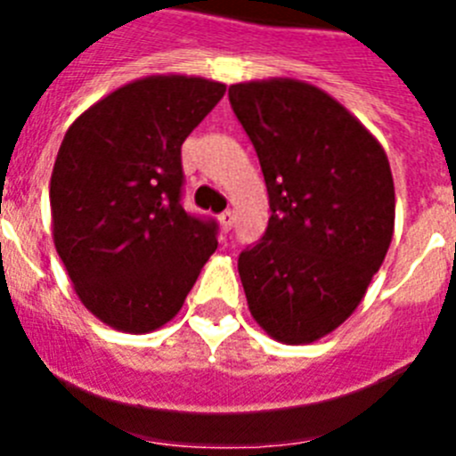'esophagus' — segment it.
Here are the masks:
<instances>
[{
    "mask_svg": "<svg viewBox=\"0 0 456 456\" xmlns=\"http://www.w3.org/2000/svg\"><path fill=\"white\" fill-rule=\"evenodd\" d=\"M232 219H235V216H232V212L231 209H224V212H221L219 215V224H221V231L224 232H228L232 228Z\"/></svg>",
    "mask_w": 456,
    "mask_h": 456,
    "instance_id": "esophagus-1",
    "label": "esophagus"
}]
</instances>
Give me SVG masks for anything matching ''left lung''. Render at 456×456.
<instances>
[{
	"label": "left lung",
	"mask_w": 456,
	"mask_h": 456,
	"mask_svg": "<svg viewBox=\"0 0 456 456\" xmlns=\"http://www.w3.org/2000/svg\"><path fill=\"white\" fill-rule=\"evenodd\" d=\"M269 193L267 231L240 253L248 310L281 342L331 333L363 299L393 240L395 187L379 141L297 79L232 84Z\"/></svg>",
	"instance_id": "8db88e82"
}]
</instances>
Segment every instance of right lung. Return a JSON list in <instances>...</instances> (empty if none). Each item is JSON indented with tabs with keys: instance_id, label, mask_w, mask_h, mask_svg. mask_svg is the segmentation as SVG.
<instances>
[{
	"instance_id": "1",
	"label": "right lung",
	"mask_w": 456,
	"mask_h": 456,
	"mask_svg": "<svg viewBox=\"0 0 456 456\" xmlns=\"http://www.w3.org/2000/svg\"><path fill=\"white\" fill-rule=\"evenodd\" d=\"M203 77H146L68 127L50 183L54 247L82 304L148 333L178 315L219 224L183 208L184 139L224 98Z\"/></svg>"
}]
</instances>
